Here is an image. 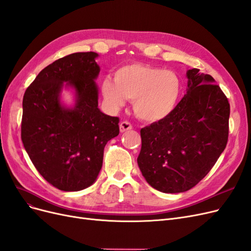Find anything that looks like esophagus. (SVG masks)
<instances>
[{
  "label": "esophagus",
  "mask_w": 251,
  "mask_h": 251,
  "mask_svg": "<svg viewBox=\"0 0 251 251\" xmlns=\"http://www.w3.org/2000/svg\"><path fill=\"white\" fill-rule=\"evenodd\" d=\"M132 128H133V126L129 124L128 122H122L119 125V129H120V132H122V133H124L126 131H128V129H132Z\"/></svg>",
  "instance_id": "esophagus-1"
}]
</instances>
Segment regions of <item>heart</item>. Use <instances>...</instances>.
Segmentation results:
<instances>
[{
	"mask_svg": "<svg viewBox=\"0 0 251 251\" xmlns=\"http://www.w3.org/2000/svg\"><path fill=\"white\" fill-rule=\"evenodd\" d=\"M181 88V81L175 72L145 64H131L119 68L114 80L106 77L101 84V93L113 110L124 107L126 99L134 100L136 115L152 123L175 111Z\"/></svg>",
	"mask_w": 251,
	"mask_h": 251,
	"instance_id": "1",
	"label": "heart"
}]
</instances>
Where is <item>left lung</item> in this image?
I'll use <instances>...</instances> for the list:
<instances>
[{
    "instance_id": "obj_1",
    "label": "left lung",
    "mask_w": 251,
    "mask_h": 251,
    "mask_svg": "<svg viewBox=\"0 0 251 251\" xmlns=\"http://www.w3.org/2000/svg\"><path fill=\"white\" fill-rule=\"evenodd\" d=\"M187 93L170 115L141 128L138 166L164 193L188 191L209 174L228 138L229 102L210 75L187 72Z\"/></svg>"
}]
</instances>
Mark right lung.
<instances>
[{
  "instance_id": "1",
  "label": "right lung",
  "mask_w": 251,
  "mask_h": 251,
  "mask_svg": "<svg viewBox=\"0 0 251 251\" xmlns=\"http://www.w3.org/2000/svg\"><path fill=\"white\" fill-rule=\"evenodd\" d=\"M98 56L87 51L56 60L24 94L25 150L43 178L62 191H80L97 180L103 149L119 134V118L99 109ZM63 87L75 91L73 107L59 100Z\"/></svg>"
}]
</instances>
